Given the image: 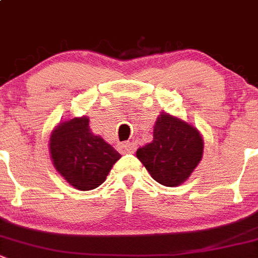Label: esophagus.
Returning a JSON list of instances; mask_svg holds the SVG:
<instances>
[{
  "instance_id": "obj_1",
  "label": "esophagus",
  "mask_w": 258,
  "mask_h": 258,
  "mask_svg": "<svg viewBox=\"0 0 258 258\" xmlns=\"http://www.w3.org/2000/svg\"><path fill=\"white\" fill-rule=\"evenodd\" d=\"M119 148L122 153H134V151H136V145L132 143V142H125V143H120Z\"/></svg>"
}]
</instances>
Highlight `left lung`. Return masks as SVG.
Wrapping results in <instances>:
<instances>
[{
	"instance_id": "left-lung-1",
	"label": "left lung",
	"mask_w": 258,
	"mask_h": 258,
	"mask_svg": "<svg viewBox=\"0 0 258 258\" xmlns=\"http://www.w3.org/2000/svg\"><path fill=\"white\" fill-rule=\"evenodd\" d=\"M202 134L192 124L161 112L153 141L137 150V157L157 183L178 186L190 176L203 156Z\"/></svg>"
}]
</instances>
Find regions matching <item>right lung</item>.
I'll return each instance as SVG.
<instances>
[{
	"label": "right lung",
	"mask_w": 258,
	"mask_h": 258,
	"mask_svg": "<svg viewBox=\"0 0 258 258\" xmlns=\"http://www.w3.org/2000/svg\"><path fill=\"white\" fill-rule=\"evenodd\" d=\"M48 148L56 171L79 190L100 186L121 157L103 138L92 133L88 116L58 122L51 132Z\"/></svg>",
	"instance_id": "right-lung-1"
}]
</instances>
